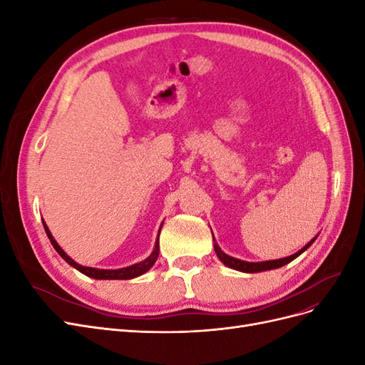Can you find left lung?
<instances>
[{
    "instance_id": "8db88e82",
    "label": "left lung",
    "mask_w": 365,
    "mask_h": 365,
    "mask_svg": "<svg viewBox=\"0 0 365 365\" xmlns=\"http://www.w3.org/2000/svg\"><path fill=\"white\" fill-rule=\"evenodd\" d=\"M213 240H215V237H213ZM314 240H315V239H312L304 248H302L300 251H297L295 254H292V256H289V257L277 259V260H268V262H260V263L244 262V260H239V259H235V257H230V256H227V254H225L222 250L219 248V245L216 244V242H215V251H216V254H217L219 260L222 262L224 264H227V267H230V268L242 271V272H260V271H268V269H275V268L284 267L286 263L292 262L295 257L300 256V254H302L303 251H306L309 247H311V245L314 244Z\"/></svg>"
}]
</instances>
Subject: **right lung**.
<instances>
[{
	"mask_svg": "<svg viewBox=\"0 0 365 365\" xmlns=\"http://www.w3.org/2000/svg\"><path fill=\"white\" fill-rule=\"evenodd\" d=\"M42 224H43V222H42ZM43 228H46V233H47V236H48V239H50V242H51V245L54 247V250L58 251V254H59V256H61L65 262H67L68 264H71V267L76 268L77 271H81L82 274L88 275V277H93V279H97V280H129V279L138 277V275L145 274L146 271H149V269L153 267V263L157 262L158 252H160V244H158V240H157L155 248H153L150 256H149L148 259L143 260V262H140V263L132 264V267L121 268V269H96V268H88V267H82V264L76 263L71 257H68L67 254L63 252V250L58 245V242L53 239V236H51V233L48 231V228H47L46 224H43ZM158 236H160V235H158Z\"/></svg>",
	"mask_w": 365,
	"mask_h": 365,
	"instance_id": "add662e5",
	"label": "right lung"
}]
</instances>
